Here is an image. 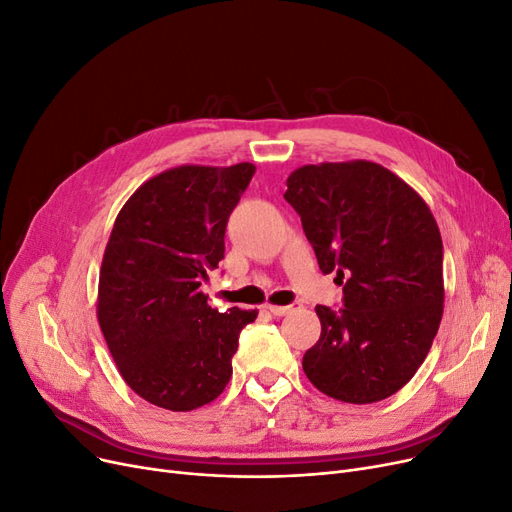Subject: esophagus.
<instances>
[{
    "label": "esophagus",
    "instance_id": "obj_1",
    "mask_svg": "<svg viewBox=\"0 0 512 512\" xmlns=\"http://www.w3.org/2000/svg\"><path fill=\"white\" fill-rule=\"evenodd\" d=\"M301 307V303H291V305H268V309L272 311L274 316H286V314H291V311H295V309H299Z\"/></svg>",
    "mask_w": 512,
    "mask_h": 512
}]
</instances>
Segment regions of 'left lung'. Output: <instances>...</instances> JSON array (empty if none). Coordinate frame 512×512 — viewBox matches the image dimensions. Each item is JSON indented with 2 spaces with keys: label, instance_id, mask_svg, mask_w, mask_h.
I'll return each mask as SVG.
<instances>
[{
  "label": "left lung",
  "instance_id": "1",
  "mask_svg": "<svg viewBox=\"0 0 512 512\" xmlns=\"http://www.w3.org/2000/svg\"><path fill=\"white\" fill-rule=\"evenodd\" d=\"M286 186L320 270L343 286L341 309L316 307L322 332L303 370L341 402H381L416 374L441 322L435 217L404 180L368 161L305 165Z\"/></svg>",
  "mask_w": 512,
  "mask_h": 512
}]
</instances>
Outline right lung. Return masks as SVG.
Returning a JSON list of instances; mask_svg holds the SVG:
<instances>
[{
  "label": "right lung",
  "mask_w": 512,
  "mask_h": 512,
  "mask_svg": "<svg viewBox=\"0 0 512 512\" xmlns=\"http://www.w3.org/2000/svg\"><path fill=\"white\" fill-rule=\"evenodd\" d=\"M255 165L177 167L131 194L110 232L98 322L125 383L146 402L188 412L226 389L240 330L257 309L224 314L201 293L226 253V226Z\"/></svg>",
  "instance_id": "1"
}]
</instances>
